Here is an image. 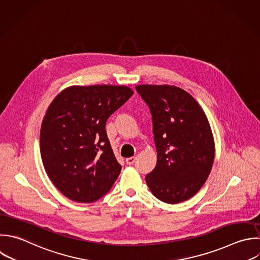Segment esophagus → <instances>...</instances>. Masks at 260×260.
<instances>
[{"instance_id": "obj_1", "label": "esophagus", "mask_w": 260, "mask_h": 260, "mask_svg": "<svg viewBox=\"0 0 260 260\" xmlns=\"http://www.w3.org/2000/svg\"><path fill=\"white\" fill-rule=\"evenodd\" d=\"M135 160H136V157L135 156H131V157L126 158V164L127 165H133L135 162Z\"/></svg>"}]
</instances>
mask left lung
Listing matches in <instances>:
<instances>
[{
	"label": "left lung",
	"instance_id": "8db88e82",
	"mask_svg": "<svg viewBox=\"0 0 260 260\" xmlns=\"http://www.w3.org/2000/svg\"><path fill=\"white\" fill-rule=\"evenodd\" d=\"M135 88L149 108L157 151L156 165L145 181L160 201H185L200 190L212 168L214 142L208 120L198 103L179 87Z\"/></svg>",
	"mask_w": 260,
	"mask_h": 260
}]
</instances>
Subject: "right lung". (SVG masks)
<instances>
[{"label": "right lung", "mask_w": 260, "mask_h": 260, "mask_svg": "<svg viewBox=\"0 0 260 260\" xmlns=\"http://www.w3.org/2000/svg\"><path fill=\"white\" fill-rule=\"evenodd\" d=\"M132 94L127 86H71L52 102L42 124L41 154L48 176L69 199L93 202L113 187L122 166L106 123Z\"/></svg>", "instance_id": "add662e5"}]
</instances>
